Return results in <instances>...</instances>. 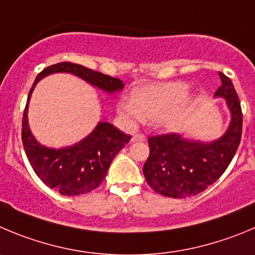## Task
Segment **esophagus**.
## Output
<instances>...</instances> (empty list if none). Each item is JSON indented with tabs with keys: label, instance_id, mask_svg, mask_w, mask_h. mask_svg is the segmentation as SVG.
<instances>
[{
	"label": "esophagus",
	"instance_id": "obj_1",
	"mask_svg": "<svg viewBox=\"0 0 255 255\" xmlns=\"http://www.w3.org/2000/svg\"><path fill=\"white\" fill-rule=\"evenodd\" d=\"M132 142H137V141H145V136L142 134H135L131 139Z\"/></svg>",
	"mask_w": 255,
	"mask_h": 255
}]
</instances>
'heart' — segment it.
I'll return each instance as SVG.
<instances>
[{"label":"heart","mask_w":255,"mask_h":255,"mask_svg":"<svg viewBox=\"0 0 255 255\" xmlns=\"http://www.w3.org/2000/svg\"><path fill=\"white\" fill-rule=\"evenodd\" d=\"M189 86L185 82L141 85L131 91V99H121L116 110L128 126L152 120L157 129L173 131L180 126L189 103Z\"/></svg>","instance_id":"heart-1"}]
</instances>
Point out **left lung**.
Listing matches in <instances>:
<instances>
[{
	"instance_id": "obj_1",
	"label": "left lung",
	"mask_w": 255,
	"mask_h": 255,
	"mask_svg": "<svg viewBox=\"0 0 255 255\" xmlns=\"http://www.w3.org/2000/svg\"><path fill=\"white\" fill-rule=\"evenodd\" d=\"M222 86L215 99H224L230 121L224 134L203 141L180 134L149 139L150 155L142 173L152 190L174 199L190 198L218 180L238 150L242 137L241 101L229 77L219 72Z\"/></svg>"
}]
</instances>
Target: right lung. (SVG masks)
<instances>
[{
    "instance_id": "add662e5",
    "label": "right lung",
    "mask_w": 255,
    "mask_h": 255,
    "mask_svg": "<svg viewBox=\"0 0 255 255\" xmlns=\"http://www.w3.org/2000/svg\"><path fill=\"white\" fill-rule=\"evenodd\" d=\"M71 74L104 93L116 95L124 89L121 80L94 71L82 65L60 62L43 69L36 77L28 94L22 120V142L26 155L36 175L61 195L75 196L98 188L105 179L114 157L130 141L108 121H99L95 129L74 145L48 147L37 141L28 124V106L33 90L40 80L53 74Z\"/></svg>"
}]
</instances>
